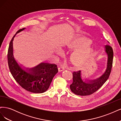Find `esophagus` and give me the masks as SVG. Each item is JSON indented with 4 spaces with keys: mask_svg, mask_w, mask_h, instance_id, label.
I'll use <instances>...</instances> for the list:
<instances>
[{
    "mask_svg": "<svg viewBox=\"0 0 121 121\" xmlns=\"http://www.w3.org/2000/svg\"><path fill=\"white\" fill-rule=\"evenodd\" d=\"M65 70V68H64V67H60V68H58V71H59L60 72L64 71Z\"/></svg>",
    "mask_w": 121,
    "mask_h": 121,
    "instance_id": "esophagus-1",
    "label": "esophagus"
}]
</instances>
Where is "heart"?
Here are the masks:
<instances>
[{
	"label": "heart",
	"instance_id": "1",
	"mask_svg": "<svg viewBox=\"0 0 121 121\" xmlns=\"http://www.w3.org/2000/svg\"><path fill=\"white\" fill-rule=\"evenodd\" d=\"M91 44L90 39L83 37L76 38L69 44V48L76 49L71 56V60L73 64L81 66L90 59L93 54V50L90 47ZM56 52L60 56L63 53L60 49H57Z\"/></svg>",
	"mask_w": 121,
	"mask_h": 121
}]
</instances>
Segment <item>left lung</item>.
I'll return each instance as SVG.
<instances>
[{
  "mask_svg": "<svg viewBox=\"0 0 121 121\" xmlns=\"http://www.w3.org/2000/svg\"><path fill=\"white\" fill-rule=\"evenodd\" d=\"M104 52L108 56L107 67L104 74L100 77L92 80L84 81L81 78V71L73 73V83L70 85L71 90L74 94L81 96H86L96 92L107 81L110 75L113 61V50L108 45L104 47Z\"/></svg>",
  "mask_w": 121,
  "mask_h": 121,
  "instance_id": "left-lung-1",
  "label": "left lung"
}]
</instances>
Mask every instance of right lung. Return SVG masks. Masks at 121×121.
Segmentation results:
<instances>
[{
	"label": "right lung",
	"mask_w": 121,
	"mask_h": 121,
	"mask_svg": "<svg viewBox=\"0 0 121 121\" xmlns=\"http://www.w3.org/2000/svg\"><path fill=\"white\" fill-rule=\"evenodd\" d=\"M25 29H20L17 33ZM15 36H13L9 43L8 53V65L11 74L17 82L25 90L35 93L45 92L58 72L56 65L41 63L33 68L29 69L28 71L24 70L13 57V41Z\"/></svg>",
	"instance_id": "add662e5"
}]
</instances>
